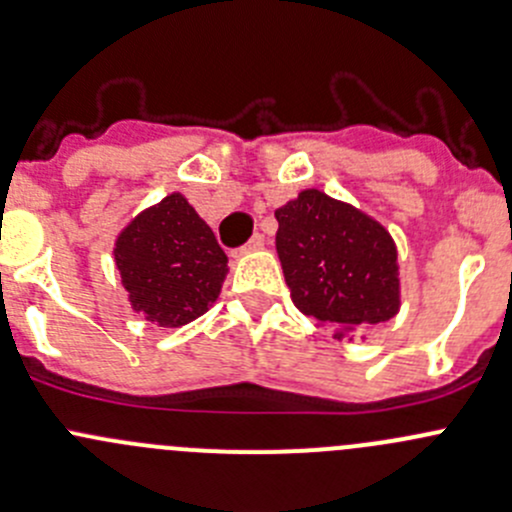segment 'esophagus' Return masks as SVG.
<instances>
[{
	"label": "esophagus",
	"instance_id": "34e87169",
	"mask_svg": "<svg viewBox=\"0 0 512 512\" xmlns=\"http://www.w3.org/2000/svg\"><path fill=\"white\" fill-rule=\"evenodd\" d=\"M262 245H265V235H262V232H255V235H252L250 240H247L245 250H260Z\"/></svg>",
	"mask_w": 512,
	"mask_h": 512
}]
</instances>
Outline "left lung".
I'll return each mask as SVG.
<instances>
[{"mask_svg": "<svg viewBox=\"0 0 512 512\" xmlns=\"http://www.w3.org/2000/svg\"><path fill=\"white\" fill-rule=\"evenodd\" d=\"M277 255L294 307L337 329L371 327L399 312V265L389 232L319 190L275 213Z\"/></svg>", "mask_w": 512, "mask_h": 512, "instance_id": "1", "label": "left lung"}]
</instances>
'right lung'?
<instances>
[{"label": "right lung", "mask_w": 512, "mask_h": 512, "mask_svg": "<svg viewBox=\"0 0 512 512\" xmlns=\"http://www.w3.org/2000/svg\"><path fill=\"white\" fill-rule=\"evenodd\" d=\"M116 267L136 312L160 327H183L218 299L227 255L183 195L138 215L116 242Z\"/></svg>", "instance_id": "right-lung-1"}]
</instances>
